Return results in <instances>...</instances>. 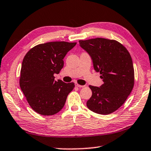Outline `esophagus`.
<instances>
[{
  "mask_svg": "<svg viewBox=\"0 0 151 151\" xmlns=\"http://www.w3.org/2000/svg\"><path fill=\"white\" fill-rule=\"evenodd\" d=\"M75 85H76V86H77V87H79V88H83V87H85V85H79V84H78V83H75Z\"/></svg>",
  "mask_w": 151,
  "mask_h": 151,
  "instance_id": "obj_1",
  "label": "esophagus"
}]
</instances>
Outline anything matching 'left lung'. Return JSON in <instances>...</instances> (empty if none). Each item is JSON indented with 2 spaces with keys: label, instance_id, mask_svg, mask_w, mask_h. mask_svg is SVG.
I'll return each mask as SVG.
<instances>
[{
  "label": "left lung",
  "instance_id": "8db88e82",
  "mask_svg": "<svg viewBox=\"0 0 151 151\" xmlns=\"http://www.w3.org/2000/svg\"><path fill=\"white\" fill-rule=\"evenodd\" d=\"M80 46L92 58L94 68L100 73L101 87L89 85L92 96L86 102L89 110L109 114L126 101L134 84V71L129 51L115 40L95 38L79 40Z\"/></svg>",
  "mask_w": 151,
  "mask_h": 151
}]
</instances>
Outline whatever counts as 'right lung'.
<instances>
[{"instance_id": "right-lung-1", "label": "right lung", "mask_w": 151, "mask_h": 151, "mask_svg": "<svg viewBox=\"0 0 151 151\" xmlns=\"http://www.w3.org/2000/svg\"><path fill=\"white\" fill-rule=\"evenodd\" d=\"M76 42H49L28 51L23 58L19 84L30 106L41 115H53L63 108L75 83L55 81L64 66L63 58Z\"/></svg>"}]
</instances>
